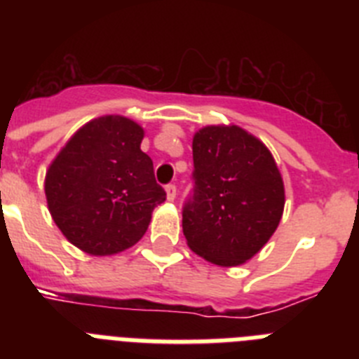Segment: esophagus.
<instances>
[{
	"label": "esophagus",
	"mask_w": 359,
	"mask_h": 359,
	"mask_svg": "<svg viewBox=\"0 0 359 359\" xmlns=\"http://www.w3.org/2000/svg\"><path fill=\"white\" fill-rule=\"evenodd\" d=\"M165 192H167V199L174 201L176 199V185H167L165 187Z\"/></svg>",
	"instance_id": "esophagus-1"
}]
</instances>
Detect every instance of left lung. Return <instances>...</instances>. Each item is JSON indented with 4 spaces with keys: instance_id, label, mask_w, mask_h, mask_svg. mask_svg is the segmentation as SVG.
Wrapping results in <instances>:
<instances>
[{
    "instance_id": "8db88e82",
    "label": "left lung",
    "mask_w": 359,
    "mask_h": 359,
    "mask_svg": "<svg viewBox=\"0 0 359 359\" xmlns=\"http://www.w3.org/2000/svg\"><path fill=\"white\" fill-rule=\"evenodd\" d=\"M194 192L183 207L192 252L223 268L250 261L273 236L284 183L271 152L237 126H207L192 140Z\"/></svg>"
}]
</instances>
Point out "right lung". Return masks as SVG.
Returning <instances> with one entry per match:
<instances>
[{
    "mask_svg": "<svg viewBox=\"0 0 359 359\" xmlns=\"http://www.w3.org/2000/svg\"><path fill=\"white\" fill-rule=\"evenodd\" d=\"M144 129L120 115L82 126L46 170L44 194L62 236L90 255H115L144 237L165 190L140 149Z\"/></svg>",
    "mask_w": 359,
    "mask_h": 359,
    "instance_id": "right-lung-1",
    "label": "right lung"
}]
</instances>
